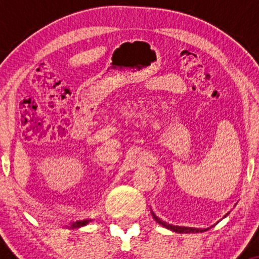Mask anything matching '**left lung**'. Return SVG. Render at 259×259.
<instances>
[{
  "label": "left lung",
  "instance_id": "1",
  "mask_svg": "<svg viewBox=\"0 0 259 259\" xmlns=\"http://www.w3.org/2000/svg\"><path fill=\"white\" fill-rule=\"evenodd\" d=\"M152 215H153V218L156 219V221L158 222L160 225H163V227H164V228L169 229V230H173V231H175V233H180V234H183V233H190V231H192V233H194V231H198L197 229H191V228H180V227H173V225H170V224H167V223H164V222H162V221H160V219H159V218H157V217L154 215L153 213H152Z\"/></svg>",
  "mask_w": 259,
  "mask_h": 259
}]
</instances>
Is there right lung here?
<instances>
[{"mask_svg":"<svg viewBox=\"0 0 259 259\" xmlns=\"http://www.w3.org/2000/svg\"><path fill=\"white\" fill-rule=\"evenodd\" d=\"M90 222V221H84V222H78L76 223V227H82V225H85V224H88V223Z\"/></svg>","mask_w":259,"mask_h":259,"instance_id":"add662e5","label":"right lung"}]
</instances>
